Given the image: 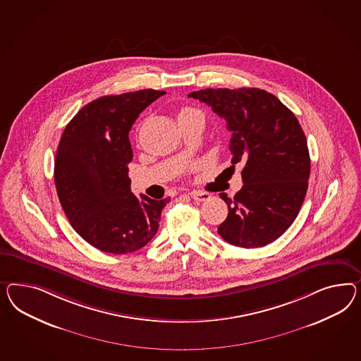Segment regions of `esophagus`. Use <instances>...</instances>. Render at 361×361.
Wrapping results in <instances>:
<instances>
[{
	"label": "esophagus",
	"instance_id": "esophagus-1",
	"mask_svg": "<svg viewBox=\"0 0 361 361\" xmlns=\"http://www.w3.org/2000/svg\"><path fill=\"white\" fill-rule=\"evenodd\" d=\"M190 197L195 200V202H204V201H209L212 195H209L206 192H201V190H193V192H190Z\"/></svg>",
	"mask_w": 361,
	"mask_h": 361
}]
</instances>
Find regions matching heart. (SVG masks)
Here are the masks:
<instances>
[{"label":"heart","mask_w":361,"mask_h":361,"mask_svg":"<svg viewBox=\"0 0 361 361\" xmlns=\"http://www.w3.org/2000/svg\"><path fill=\"white\" fill-rule=\"evenodd\" d=\"M189 110H192V109H185V110H183L181 113H185V111H189ZM181 113H180V114H181Z\"/></svg>","instance_id":"obj_1"}]
</instances>
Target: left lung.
Wrapping results in <instances>:
<instances>
[{"instance_id":"obj_1","label":"left lung","mask_w":361,"mask_h":361,"mask_svg":"<svg viewBox=\"0 0 361 361\" xmlns=\"http://www.w3.org/2000/svg\"><path fill=\"white\" fill-rule=\"evenodd\" d=\"M227 122L231 163H243L242 189L221 193L228 215L218 234L227 243L257 248L292 226L302 206L310 156L298 119L263 89H204L189 93Z\"/></svg>"}]
</instances>
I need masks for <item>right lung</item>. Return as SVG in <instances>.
<instances>
[{"mask_svg":"<svg viewBox=\"0 0 361 361\" xmlns=\"http://www.w3.org/2000/svg\"><path fill=\"white\" fill-rule=\"evenodd\" d=\"M164 90L143 89L93 99L71 119L59 142L55 185L75 231L107 254L145 247L157 233L171 198L131 193L128 133L137 116Z\"/></svg>","mask_w":361,"mask_h":361,"instance_id":"obj_1","label":"right lung"}]
</instances>
